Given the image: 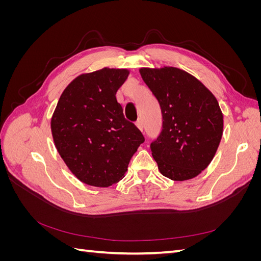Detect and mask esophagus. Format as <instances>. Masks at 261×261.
<instances>
[{
	"label": "esophagus",
	"mask_w": 261,
	"mask_h": 261,
	"mask_svg": "<svg viewBox=\"0 0 261 261\" xmlns=\"http://www.w3.org/2000/svg\"><path fill=\"white\" fill-rule=\"evenodd\" d=\"M136 126H137L138 129H139L140 132H144V124H143V122H141V121H137V122H136Z\"/></svg>",
	"instance_id": "obj_1"
}]
</instances>
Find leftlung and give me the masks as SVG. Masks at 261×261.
Returning a JSON list of instances; mask_svg holds the SVG:
<instances>
[{"mask_svg": "<svg viewBox=\"0 0 261 261\" xmlns=\"http://www.w3.org/2000/svg\"><path fill=\"white\" fill-rule=\"evenodd\" d=\"M139 73L161 107L162 132L150 145L158 169L172 180L196 177L210 164L222 138L217 98L183 69L143 67Z\"/></svg>", "mask_w": 261, "mask_h": 261, "instance_id": "1", "label": "left lung"}]
</instances>
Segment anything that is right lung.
Wrapping results in <instances>:
<instances>
[{
	"label": "right lung",
	"mask_w": 261,
	"mask_h": 261,
	"mask_svg": "<svg viewBox=\"0 0 261 261\" xmlns=\"http://www.w3.org/2000/svg\"><path fill=\"white\" fill-rule=\"evenodd\" d=\"M126 68L105 67L77 76L62 92L51 118L55 148L83 183L108 187L120 181L145 138L126 121L116 91Z\"/></svg>",
	"instance_id": "right-lung-1"
}]
</instances>
